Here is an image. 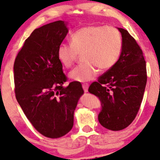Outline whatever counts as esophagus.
Instances as JSON below:
<instances>
[{
  "label": "esophagus",
  "instance_id": "34e87169",
  "mask_svg": "<svg viewBox=\"0 0 160 160\" xmlns=\"http://www.w3.org/2000/svg\"><path fill=\"white\" fill-rule=\"evenodd\" d=\"M82 87H83V89L84 92H87V91H88V88H89V84L88 83H83Z\"/></svg>",
  "mask_w": 160,
  "mask_h": 160
}]
</instances>
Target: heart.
<instances>
[{"instance_id":"1","label":"heart","mask_w":160,"mask_h":160,"mask_svg":"<svg viewBox=\"0 0 160 160\" xmlns=\"http://www.w3.org/2000/svg\"><path fill=\"white\" fill-rule=\"evenodd\" d=\"M71 43H61L58 47V58L67 68H71L79 54L83 53V64L69 73L72 80L85 82L92 80L99 69L106 71L115 66L123 48L121 32L115 26L89 25L75 31Z\"/></svg>"}]
</instances>
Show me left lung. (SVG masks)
<instances>
[{"instance_id":"1","label":"left lung","mask_w":160,"mask_h":160,"mask_svg":"<svg viewBox=\"0 0 160 160\" xmlns=\"http://www.w3.org/2000/svg\"><path fill=\"white\" fill-rule=\"evenodd\" d=\"M118 30L123 38L118 61L89 87V92L99 97L102 103L99 123L111 131L126 128L134 120L147 80L143 52L126 29Z\"/></svg>"}]
</instances>
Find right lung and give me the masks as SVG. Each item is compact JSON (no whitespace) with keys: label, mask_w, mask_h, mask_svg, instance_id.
<instances>
[{"label":"right lung","mask_w":160,"mask_h":160,"mask_svg":"<svg viewBox=\"0 0 160 160\" xmlns=\"http://www.w3.org/2000/svg\"><path fill=\"white\" fill-rule=\"evenodd\" d=\"M68 32L61 20L36 29L13 65L16 99L36 131L54 139L72 129L74 110L84 92L79 82L64 87L68 77L57 51Z\"/></svg>","instance_id":"1"}]
</instances>
